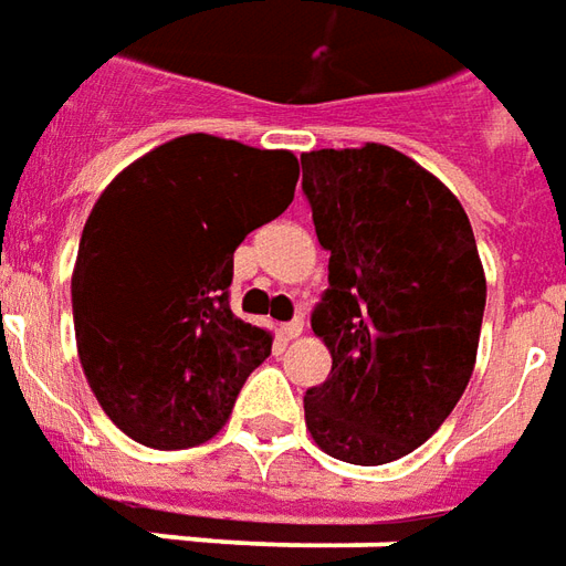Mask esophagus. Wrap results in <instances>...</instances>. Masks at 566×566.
Returning a JSON list of instances; mask_svg holds the SVG:
<instances>
[{
	"label": "esophagus",
	"instance_id": "esophagus-1",
	"mask_svg": "<svg viewBox=\"0 0 566 566\" xmlns=\"http://www.w3.org/2000/svg\"><path fill=\"white\" fill-rule=\"evenodd\" d=\"M279 332H282L284 340H297L300 334H303V318H294V322H284Z\"/></svg>",
	"mask_w": 566,
	"mask_h": 566
}]
</instances>
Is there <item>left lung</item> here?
<instances>
[{
	"label": "left lung",
	"mask_w": 566,
	"mask_h": 566,
	"mask_svg": "<svg viewBox=\"0 0 566 566\" xmlns=\"http://www.w3.org/2000/svg\"><path fill=\"white\" fill-rule=\"evenodd\" d=\"M318 244L332 253L313 332L332 375L303 396L318 449L402 459L443 424L476 363L486 275L459 198L387 145L300 154Z\"/></svg>",
	"instance_id": "1"
}]
</instances>
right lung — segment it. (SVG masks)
<instances>
[{
    "mask_svg": "<svg viewBox=\"0 0 566 566\" xmlns=\"http://www.w3.org/2000/svg\"><path fill=\"white\" fill-rule=\"evenodd\" d=\"M300 164L207 133L154 148L102 191L71 279L76 353L136 443H207L272 334L229 306L234 248L294 201Z\"/></svg>",
    "mask_w": 566,
    "mask_h": 566,
    "instance_id": "add662e5",
    "label": "right lung"
}]
</instances>
